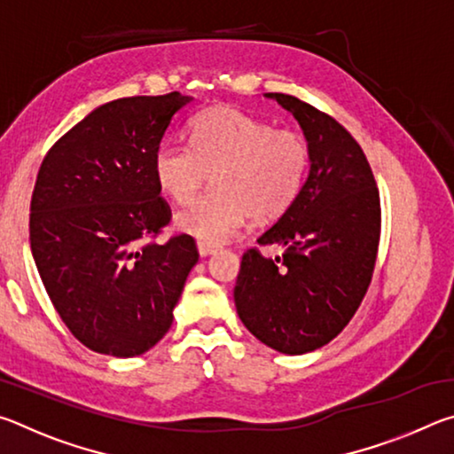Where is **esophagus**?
I'll return each mask as SVG.
<instances>
[{"label": "esophagus", "mask_w": 454, "mask_h": 454, "mask_svg": "<svg viewBox=\"0 0 454 454\" xmlns=\"http://www.w3.org/2000/svg\"><path fill=\"white\" fill-rule=\"evenodd\" d=\"M220 246L218 244H210V242H204V240H198V252L200 256H210L214 252H218Z\"/></svg>", "instance_id": "1"}]
</instances>
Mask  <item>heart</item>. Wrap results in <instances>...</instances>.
Masks as SVG:
<instances>
[{
  "label": "heart",
  "instance_id": "heart-1",
  "mask_svg": "<svg viewBox=\"0 0 454 454\" xmlns=\"http://www.w3.org/2000/svg\"><path fill=\"white\" fill-rule=\"evenodd\" d=\"M310 168L306 137L274 128L232 106H212L190 121V145L162 144L153 176L164 194L186 204L212 172L214 190L176 216V226L198 240L218 244L248 218L268 224L301 196Z\"/></svg>",
  "mask_w": 454,
  "mask_h": 454
}]
</instances>
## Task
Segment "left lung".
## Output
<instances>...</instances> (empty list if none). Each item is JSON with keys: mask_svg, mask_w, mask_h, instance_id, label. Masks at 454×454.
<instances>
[{"mask_svg": "<svg viewBox=\"0 0 454 454\" xmlns=\"http://www.w3.org/2000/svg\"><path fill=\"white\" fill-rule=\"evenodd\" d=\"M302 126L310 174L282 218L258 236L282 256L244 252L234 302L244 326L284 355L325 347L355 317L380 242V194L360 144L340 121L288 94H270Z\"/></svg>", "mask_w": 454, "mask_h": 454, "instance_id": "obj_1", "label": "left lung"}]
</instances>
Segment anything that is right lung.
Here are the masks:
<instances>
[{
	"label": "right lung",
	"instance_id": "right-lung-1",
	"mask_svg": "<svg viewBox=\"0 0 454 454\" xmlns=\"http://www.w3.org/2000/svg\"><path fill=\"white\" fill-rule=\"evenodd\" d=\"M190 102L180 91L120 98L45 153L29 204V242L53 309L90 350L137 356L170 330L194 238H156L172 210L153 153Z\"/></svg>",
	"mask_w": 454,
	"mask_h": 454
}]
</instances>
